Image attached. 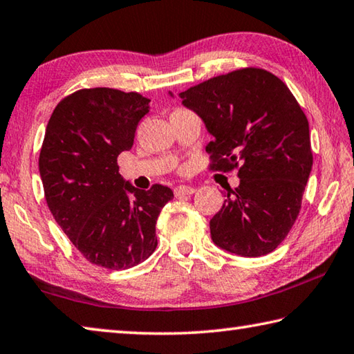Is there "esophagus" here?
I'll return each mask as SVG.
<instances>
[{"label":"esophagus","mask_w":354,"mask_h":354,"mask_svg":"<svg viewBox=\"0 0 354 354\" xmlns=\"http://www.w3.org/2000/svg\"><path fill=\"white\" fill-rule=\"evenodd\" d=\"M195 194V187H190V185H178L175 189V195L176 196H185V195H192Z\"/></svg>","instance_id":"esophagus-1"}]
</instances>
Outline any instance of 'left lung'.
Returning a JSON list of instances; mask_svg holds the SVG:
<instances>
[{
	"label": "left lung",
	"instance_id": "1",
	"mask_svg": "<svg viewBox=\"0 0 354 354\" xmlns=\"http://www.w3.org/2000/svg\"><path fill=\"white\" fill-rule=\"evenodd\" d=\"M179 97L214 136L205 147L210 169H239L240 185L210 220L212 240L241 257L272 252L297 220L311 173L305 113L285 83L260 68L214 77Z\"/></svg>",
	"mask_w": 354,
	"mask_h": 354
}]
</instances>
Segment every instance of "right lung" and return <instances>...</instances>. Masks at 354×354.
<instances>
[{
	"instance_id": "right-lung-1",
	"label": "right lung",
	"mask_w": 354,
	"mask_h": 354,
	"mask_svg": "<svg viewBox=\"0 0 354 354\" xmlns=\"http://www.w3.org/2000/svg\"><path fill=\"white\" fill-rule=\"evenodd\" d=\"M150 99L113 88L79 89L60 100L38 159L50 214L85 259L106 269L139 265L158 246L156 221L173 198L155 184L139 190L119 173Z\"/></svg>"
}]
</instances>
